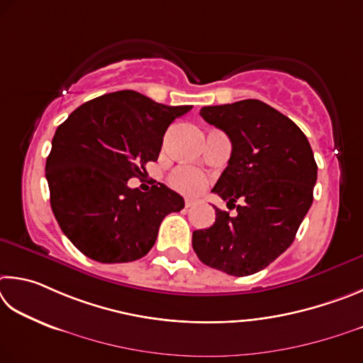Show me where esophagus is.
I'll return each instance as SVG.
<instances>
[{
    "mask_svg": "<svg viewBox=\"0 0 363 363\" xmlns=\"http://www.w3.org/2000/svg\"><path fill=\"white\" fill-rule=\"evenodd\" d=\"M193 206H194V201H193V199H185V207H186V208L193 207Z\"/></svg>",
    "mask_w": 363,
    "mask_h": 363,
    "instance_id": "34e87169",
    "label": "esophagus"
}]
</instances>
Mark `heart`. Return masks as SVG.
Masks as SVG:
<instances>
[{"instance_id":"obj_1","label":"heart","mask_w":363,"mask_h":363,"mask_svg":"<svg viewBox=\"0 0 363 363\" xmlns=\"http://www.w3.org/2000/svg\"><path fill=\"white\" fill-rule=\"evenodd\" d=\"M170 185L180 193L198 194L206 186V177L191 167H180L170 175Z\"/></svg>"}]
</instances>
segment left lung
<instances>
[{
  "label": "left lung",
  "mask_w": 363,
  "mask_h": 363,
  "mask_svg": "<svg viewBox=\"0 0 363 363\" xmlns=\"http://www.w3.org/2000/svg\"><path fill=\"white\" fill-rule=\"evenodd\" d=\"M199 114L233 145L212 191L243 204L236 217L215 208V223L193 233V249L213 269L255 274L289 249L313 204L314 152L300 127L262 100L204 106Z\"/></svg>",
  "instance_id": "left-lung-1"
}]
</instances>
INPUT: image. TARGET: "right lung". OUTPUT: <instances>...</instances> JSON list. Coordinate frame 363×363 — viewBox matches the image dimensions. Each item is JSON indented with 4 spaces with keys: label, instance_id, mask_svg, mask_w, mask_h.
Returning a JSON list of instances; mask_svg holds the SVG:
<instances>
[{
    "label": "right lung",
    "instance_id": "obj_1",
    "mask_svg": "<svg viewBox=\"0 0 363 363\" xmlns=\"http://www.w3.org/2000/svg\"><path fill=\"white\" fill-rule=\"evenodd\" d=\"M189 110L118 91L86 101L57 127L46 161L50 207L63 234L86 257L135 262L155 245L165 215L185 207L162 183L143 193L127 182L157 161L167 127Z\"/></svg>",
    "mask_w": 363,
    "mask_h": 363
}]
</instances>
